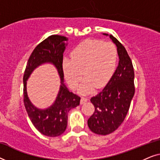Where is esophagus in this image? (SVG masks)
Segmentation results:
<instances>
[{"label":"esophagus","mask_w":160,"mask_h":160,"mask_svg":"<svg viewBox=\"0 0 160 160\" xmlns=\"http://www.w3.org/2000/svg\"><path fill=\"white\" fill-rule=\"evenodd\" d=\"M87 100H88V99H87V98H81V101H80V103L81 104H84L85 102H87Z\"/></svg>","instance_id":"34e87169"}]
</instances>
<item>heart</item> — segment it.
Listing matches in <instances>:
<instances>
[{
    "instance_id": "1",
    "label": "heart",
    "mask_w": 160,
    "mask_h": 160,
    "mask_svg": "<svg viewBox=\"0 0 160 160\" xmlns=\"http://www.w3.org/2000/svg\"><path fill=\"white\" fill-rule=\"evenodd\" d=\"M118 53L112 43L87 40L73 50L71 59L64 58L62 71L67 82L76 88L82 79L79 92L88 94L96 87L101 88L109 82L117 68Z\"/></svg>"
}]
</instances>
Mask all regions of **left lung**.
I'll return each instance as SVG.
<instances>
[{
  "label": "left lung",
  "mask_w": 160,
  "mask_h": 160,
  "mask_svg": "<svg viewBox=\"0 0 160 160\" xmlns=\"http://www.w3.org/2000/svg\"><path fill=\"white\" fill-rule=\"evenodd\" d=\"M108 36L117 47L119 64L103 89L90 99L95 106L87 121L92 132L106 135L115 131L125 119L135 94L134 70L123 45L112 35Z\"/></svg>",
  "instance_id": "1"
}]
</instances>
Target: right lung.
I'll use <instances>...</instances> for the list:
<instances>
[{"instance_id":"obj_1","label":"right lung","mask_w":160,"mask_h":160,"mask_svg":"<svg viewBox=\"0 0 160 160\" xmlns=\"http://www.w3.org/2000/svg\"><path fill=\"white\" fill-rule=\"evenodd\" d=\"M68 38L52 35L39 43L28 59L23 76L24 104L28 117L35 128L41 134L57 137L65 132L68 124V113L80 103V97L69 91L64 84L62 71L63 53L68 46ZM54 65L61 78L60 89L54 102L49 107L37 108L30 101L27 92V81L34 69L41 64Z\"/></svg>"}]
</instances>
